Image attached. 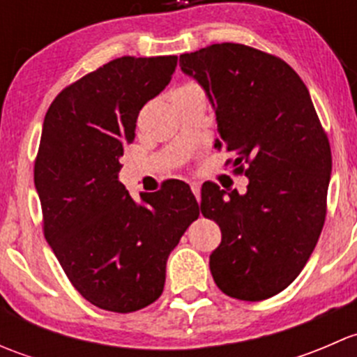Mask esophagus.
<instances>
[{
	"instance_id": "34e87169",
	"label": "esophagus",
	"mask_w": 357,
	"mask_h": 357,
	"mask_svg": "<svg viewBox=\"0 0 357 357\" xmlns=\"http://www.w3.org/2000/svg\"><path fill=\"white\" fill-rule=\"evenodd\" d=\"M190 186H192V192H193V195H195V197H197V200L200 202V183L193 181V183H190Z\"/></svg>"
}]
</instances>
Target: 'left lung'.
Here are the masks:
<instances>
[{
    "mask_svg": "<svg viewBox=\"0 0 357 357\" xmlns=\"http://www.w3.org/2000/svg\"><path fill=\"white\" fill-rule=\"evenodd\" d=\"M179 66L215 112V149L233 153L247 192L202 186V214L219 225L212 278L226 295L264 301L311 257L326 215L332 152L307 88L282 59L236 43L183 53Z\"/></svg>",
    "mask_w": 357,
    "mask_h": 357,
    "instance_id": "left-lung-1",
    "label": "left lung"
}]
</instances>
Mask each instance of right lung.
Wrapping results in <instances>:
<instances>
[{"label":"right lung","mask_w":357,"mask_h":357,"mask_svg":"<svg viewBox=\"0 0 357 357\" xmlns=\"http://www.w3.org/2000/svg\"><path fill=\"white\" fill-rule=\"evenodd\" d=\"M178 56H121L59 93L46 112L34 185L46 242L74 289L105 311L160 297L165 262L200 208L172 179L135 202L119 181L136 119L169 84Z\"/></svg>","instance_id":"obj_1"}]
</instances>
